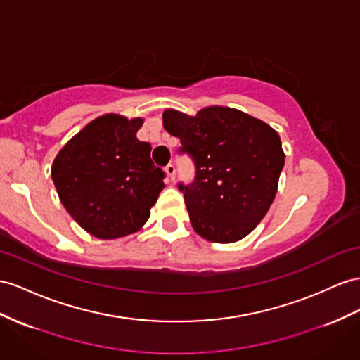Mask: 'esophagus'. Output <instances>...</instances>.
Listing matches in <instances>:
<instances>
[{"label": "esophagus", "mask_w": 360, "mask_h": 360, "mask_svg": "<svg viewBox=\"0 0 360 360\" xmlns=\"http://www.w3.org/2000/svg\"><path fill=\"white\" fill-rule=\"evenodd\" d=\"M165 173H167V178H169V181H173L174 179V172H176V170H174V165L173 164H167V165H165Z\"/></svg>", "instance_id": "34e87169"}]
</instances>
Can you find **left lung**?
Here are the masks:
<instances>
[{
  "label": "left lung",
  "mask_w": 360,
  "mask_h": 360,
  "mask_svg": "<svg viewBox=\"0 0 360 360\" xmlns=\"http://www.w3.org/2000/svg\"><path fill=\"white\" fill-rule=\"evenodd\" d=\"M162 122L179 138L178 153L195 164L193 181L178 184L195 231L216 243L250 234L276 195L284 165L278 134L262 120L224 106L195 117L169 109Z\"/></svg>",
  "instance_id": "1"
}]
</instances>
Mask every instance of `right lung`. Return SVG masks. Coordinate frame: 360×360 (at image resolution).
<instances>
[{"instance_id": "add662e5", "label": "right lung", "mask_w": 360, "mask_h": 360, "mask_svg": "<svg viewBox=\"0 0 360 360\" xmlns=\"http://www.w3.org/2000/svg\"><path fill=\"white\" fill-rule=\"evenodd\" d=\"M141 118L109 114L96 118L62 147L51 178L63 207L98 238L135 233L150 216L165 173L140 141Z\"/></svg>"}]
</instances>
